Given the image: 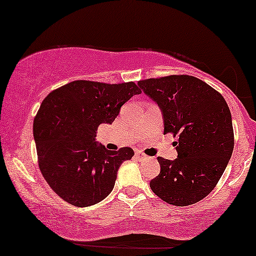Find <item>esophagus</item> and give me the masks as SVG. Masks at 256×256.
Here are the masks:
<instances>
[{
  "label": "esophagus",
  "instance_id": "obj_1",
  "mask_svg": "<svg viewBox=\"0 0 256 256\" xmlns=\"http://www.w3.org/2000/svg\"><path fill=\"white\" fill-rule=\"evenodd\" d=\"M136 156L140 160V158H144L146 155L142 154V152H136Z\"/></svg>",
  "mask_w": 256,
  "mask_h": 256
}]
</instances>
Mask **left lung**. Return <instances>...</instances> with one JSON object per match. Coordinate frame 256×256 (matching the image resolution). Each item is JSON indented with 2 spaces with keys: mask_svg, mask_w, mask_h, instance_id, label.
Instances as JSON below:
<instances>
[{
  "mask_svg": "<svg viewBox=\"0 0 256 256\" xmlns=\"http://www.w3.org/2000/svg\"><path fill=\"white\" fill-rule=\"evenodd\" d=\"M160 108L164 134L179 137L174 160L158 158L160 173L150 182L152 192L167 204L189 206L216 188L234 150V128L222 95L192 76H168L138 82Z\"/></svg>",
  "mask_w": 256,
  "mask_h": 256,
  "instance_id": "left-lung-1",
  "label": "left lung"
}]
</instances>
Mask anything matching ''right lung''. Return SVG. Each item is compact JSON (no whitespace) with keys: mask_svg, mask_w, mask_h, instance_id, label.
I'll use <instances>...</instances> for the list:
<instances>
[{"mask_svg":"<svg viewBox=\"0 0 256 256\" xmlns=\"http://www.w3.org/2000/svg\"><path fill=\"white\" fill-rule=\"evenodd\" d=\"M140 90L132 82L74 80L43 100L34 122L38 165L49 186L77 207L110 195L120 165L134 156L128 146L108 150L96 140L101 124H112L122 106Z\"/></svg>","mask_w":256,"mask_h":256,"instance_id":"right-lung-1","label":"right lung"}]
</instances>
